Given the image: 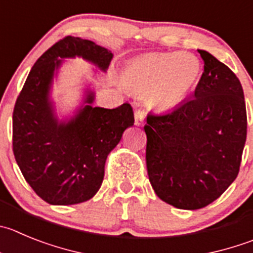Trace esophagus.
Returning <instances> with one entry per match:
<instances>
[{"mask_svg":"<svg viewBox=\"0 0 253 253\" xmlns=\"http://www.w3.org/2000/svg\"><path fill=\"white\" fill-rule=\"evenodd\" d=\"M145 116L146 112L143 110H137L134 112V125L136 126H141L145 122Z\"/></svg>","mask_w":253,"mask_h":253,"instance_id":"esophagus-1","label":"esophagus"}]
</instances>
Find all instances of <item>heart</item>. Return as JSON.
<instances>
[{"mask_svg":"<svg viewBox=\"0 0 253 253\" xmlns=\"http://www.w3.org/2000/svg\"><path fill=\"white\" fill-rule=\"evenodd\" d=\"M201 62L188 52H167L136 58L126 66L124 80L134 91L148 93L159 110L180 105L197 84Z\"/></svg>","mask_w":253,"mask_h":253,"instance_id":"obj_1","label":"heart"}]
</instances>
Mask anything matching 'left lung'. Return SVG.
<instances>
[{"label":"left lung","mask_w":253,"mask_h":253,"mask_svg":"<svg viewBox=\"0 0 253 253\" xmlns=\"http://www.w3.org/2000/svg\"><path fill=\"white\" fill-rule=\"evenodd\" d=\"M204 73L187 101L150 113L146 164L156 195L181 210L212 204L236 180L247 134L244 89L235 73L198 49Z\"/></svg>","instance_id":"1"}]
</instances>
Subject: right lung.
<instances>
[{
  "label": "right lung",
  "instance_id": "1",
  "mask_svg": "<svg viewBox=\"0 0 253 253\" xmlns=\"http://www.w3.org/2000/svg\"><path fill=\"white\" fill-rule=\"evenodd\" d=\"M81 57L106 72L113 53L89 40L67 36L47 49L28 73L13 110V153L25 180L49 205L87 201L102 185L107 156L133 125L131 105L93 107L94 91L70 119L60 120L51 98L66 58Z\"/></svg>",
  "mask_w": 253,
  "mask_h": 253
}]
</instances>
